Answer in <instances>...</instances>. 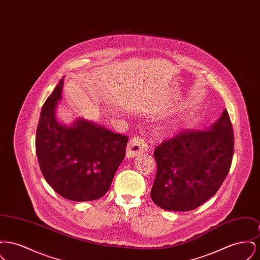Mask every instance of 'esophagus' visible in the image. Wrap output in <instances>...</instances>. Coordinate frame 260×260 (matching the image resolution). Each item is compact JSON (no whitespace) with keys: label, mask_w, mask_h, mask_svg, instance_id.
<instances>
[{"label":"esophagus","mask_w":260,"mask_h":260,"mask_svg":"<svg viewBox=\"0 0 260 260\" xmlns=\"http://www.w3.org/2000/svg\"><path fill=\"white\" fill-rule=\"evenodd\" d=\"M148 145L146 140L141 136H136L132 138L126 146V157L134 158L137 155L147 151Z\"/></svg>","instance_id":"esophagus-1"}]
</instances>
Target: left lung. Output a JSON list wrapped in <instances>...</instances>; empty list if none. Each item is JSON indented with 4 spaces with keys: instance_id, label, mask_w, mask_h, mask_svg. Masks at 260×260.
I'll return each mask as SVG.
<instances>
[{
    "instance_id": "1",
    "label": "left lung",
    "mask_w": 260,
    "mask_h": 260,
    "mask_svg": "<svg viewBox=\"0 0 260 260\" xmlns=\"http://www.w3.org/2000/svg\"><path fill=\"white\" fill-rule=\"evenodd\" d=\"M233 126L225 109L205 131L185 129L162 141L155 152L157 173L151 198L161 209L195 210L212 197L229 173Z\"/></svg>"
}]
</instances>
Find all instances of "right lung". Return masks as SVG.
Returning <instances> with one entry per match:
<instances>
[{
	"mask_svg": "<svg viewBox=\"0 0 260 260\" xmlns=\"http://www.w3.org/2000/svg\"><path fill=\"white\" fill-rule=\"evenodd\" d=\"M62 78L43 105L36 134V154L42 173L52 189L75 202L104 196L125 156L126 136L84 119L72 125L55 119L62 98Z\"/></svg>",
	"mask_w": 260,
	"mask_h": 260,
	"instance_id": "add662e5",
	"label": "right lung"
}]
</instances>
